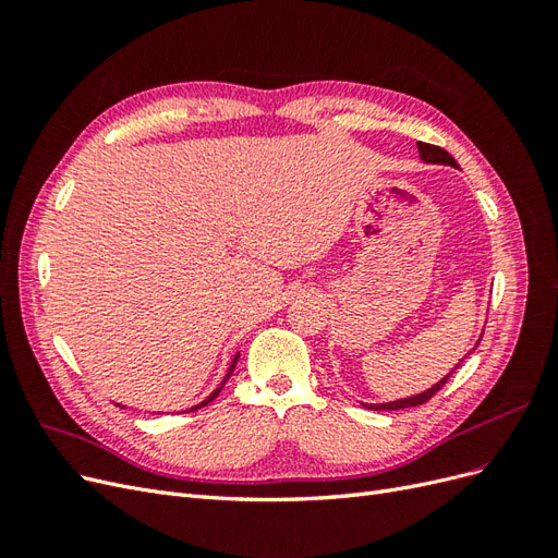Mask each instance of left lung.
<instances>
[{
  "mask_svg": "<svg viewBox=\"0 0 558 558\" xmlns=\"http://www.w3.org/2000/svg\"><path fill=\"white\" fill-rule=\"evenodd\" d=\"M418 156H421V160H424V162L459 167V165H456V160L447 154L445 148H440V146H433V144H426V142H418ZM477 344H480V342H477ZM459 365H461V363H459ZM459 365H456V367H459ZM451 373H453V369H451ZM451 373H449L445 379L437 381L435 386H430L428 391H424V393H416V396H412V398H402V400H396V402L365 404V408H367V410H404V408H416V404H424V402H428L437 391H440V388L447 384V379L451 377Z\"/></svg>",
  "mask_w": 558,
  "mask_h": 558,
  "instance_id": "8db88e82",
  "label": "left lung"
}]
</instances>
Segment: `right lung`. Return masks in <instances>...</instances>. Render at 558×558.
I'll return each instance as SVG.
<instances>
[{
    "label": "right lung",
    "mask_w": 558,
    "mask_h": 558,
    "mask_svg": "<svg viewBox=\"0 0 558 558\" xmlns=\"http://www.w3.org/2000/svg\"><path fill=\"white\" fill-rule=\"evenodd\" d=\"M238 359H240V353H238V356H234V361H232V365H230V369H228V375H226V379L221 381V386H218V388H216V391H214V393H211V396H209L207 400H202L199 404H195V408H193V410H199V408H205V404H209V402H211V400H214V398H216L218 393H221V388H223V384L228 381V377L232 375V369H234V363H238ZM193 410H191V412H193Z\"/></svg>",
    "instance_id": "obj_1"
}]
</instances>
